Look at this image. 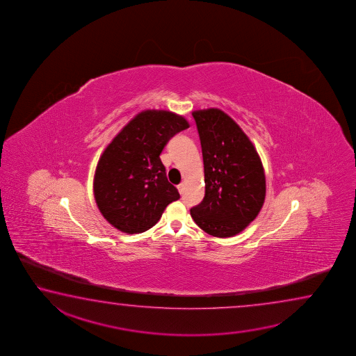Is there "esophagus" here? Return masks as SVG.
Returning <instances> with one entry per match:
<instances>
[{"mask_svg":"<svg viewBox=\"0 0 356 356\" xmlns=\"http://www.w3.org/2000/svg\"><path fill=\"white\" fill-rule=\"evenodd\" d=\"M177 188H178V191H179V193H183V189H184V183H181V184H178V186H177Z\"/></svg>","mask_w":356,"mask_h":356,"instance_id":"esophagus-1","label":"esophagus"}]
</instances>
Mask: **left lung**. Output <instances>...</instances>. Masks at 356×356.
Returning <instances> with one entry per match:
<instances>
[{
  "mask_svg": "<svg viewBox=\"0 0 356 356\" xmlns=\"http://www.w3.org/2000/svg\"><path fill=\"white\" fill-rule=\"evenodd\" d=\"M198 128L205 195L191 216L205 233L228 238L259 214L266 199V175L258 152L229 115L218 108L192 113Z\"/></svg>",
  "mask_w": 356,
  "mask_h": 356,
  "instance_id": "1",
  "label": "left lung"
}]
</instances>
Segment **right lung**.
Wrapping results in <instances>:
<instances>
[{"label":"right lung","instance_id":"1","mask_svg":"<svg viewBox=\"0 0 356 356\" xmlns=\"http://www.w3.org/2000/svg\"><path fill=\"white\" fill-rule=\"evenodd\" d=\"M188 127L181 115L147 109L107 145L97 164L93 193L109 224L127 234L142 233L157 223L169 203L181 198L159 156L169 139Z\"/></svg>","mask_w":356,"mask_h":356}]
</instances>
